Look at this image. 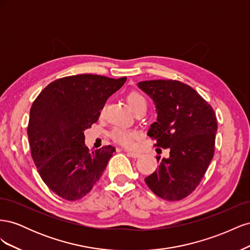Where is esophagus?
Masks as SVG:
<instances>
[{
	"label": "esophagus",
	"mask_w": 250,
	"mask_h": 250,
	"mask_svg": "<svg viewBox=\"0 0 250 250\" xmlns=\"http://www.w3.org/2000/svg\"><path fill=\"white\" fill-rule=\"evenodd\" d=\"M124 151H125L126 153L129 154L131 157H133V158H138V157H140V156H141V153H139V152H135V151L127 150V149H124Z\"/></svg>",
	"instance_id": "1"
}]
</instances>
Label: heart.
<instances>
[{"mask_svg":"<svg viewBox=\"0 0 250 250\" xmlns=\"http://www.w3.org/2000/svg\"><path fill=\"white\" fill-rule=\"evenodd\" d=\"M127 103L129 105V107L133 110V112L139 109L142 106H145L146 105V100L145 98L142 94H140L139 92H130L128 94L127 98ZM110 137L111 139L121 144V145H124V146H130L132 145V142L133 139L135 138V133L130 131V130H127L125 128H113L110 132Z\"/></svg>","mask_w":250,"mask_h":250,"instance_id":"b5f03b06","label":"heart"}]
</instances>
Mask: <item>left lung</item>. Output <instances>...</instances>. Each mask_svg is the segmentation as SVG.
<instances>
[{
    "label": "left lung",
    "mask_w": 250,
    "mask_h": 250,
    "mask_svg": "<svg viewBox=\"0 0 250 250\" xmlns=\"http://www.w3.org/2000/svg\"><path fill=\"white\" fill-rule=\"evenodd\" d=\"M155 105L156 122L147 134L170 156H156L158 168L145 183L158 197L180 200L190 195L206 174L215 151L217 119L214 109L185 83L149 80L138 83Z\"/></svg>",
    "instance_id": "8db88e82"
}]
</instances>
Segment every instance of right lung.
Listing matches in <instances>:
<instances>
[{"mask_svg": "<svg viewBox=\"0 0 250 250\" xmlns=\"http://www.w3.org/2000/svg\"><path fill=\"white\" fill-rule=\"evenodd\" d=\"M126 77L82 74L51 82L30 109L28 139L43 183L59 197L78 200L92 190L116 149L89 150L84 131L96 123L108 97Z\"/></svg>", "mask_w": 250, "mask_h": 250, "instance_id": "add662e5", "label": "right lung"}]
</instances>
